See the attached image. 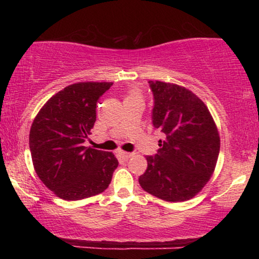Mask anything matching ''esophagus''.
I'll return each instance as SVG.
<instances>
[{
    "mask_svg": "<svg viewBox=\"0 0 259 259\" xmlns=\"http://www.w3.org/2000/svg\"><path fill=\"white\" fill-rule=\"evenodd\" d=\"M119 154L121 155L123 159H128V158H131L133 155V153H130V152H125V151H120Z\"/></svg>",
    "mask_w": 259,
    "mask_h": 259,
    "instance_id": "obj_1",
    "label": "esophagus"
}]
</instances>
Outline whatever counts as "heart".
<instances>
[{
    "label": "heart",
    "mask_w": 259,
    "mask_h": 259,
    "mask_svg": "<svg viewBox=\"0 0 259 259\" xmlns=\"http://www.w3.org/2000/svg\"><path fill=\"white\" fill-rule=\"evenodd\" d=\"M128 98H140V92L137 88H133V90L130 91Z\"/></svg>",
    "instance_id": "b5f03b06"
}]
</instances>
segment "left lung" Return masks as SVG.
Here are the masks:
<instances>
[{
    "label": "left lung",
    "instance_id": "1",
    "mask_svg": "<svg viewBox=\"0 0 259 259\" xmlns=\"http://www.w3.org/2000/svg\"><path fill=\"white\" fill-rule=\"evenodd\" d=\"M154 97L153 126L164 133L158 153L147 155L139 184L162 200L185 201L203 190L214 172L221 138L206 105L176 83L148 81Z\"/></svg>",
    "mask_w": 259,
    "mask_h": 259
}]
</instances>
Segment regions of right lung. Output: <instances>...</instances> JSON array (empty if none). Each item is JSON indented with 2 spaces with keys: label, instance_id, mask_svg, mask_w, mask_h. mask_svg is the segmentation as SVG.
Here are the masks:
<instances>
[{
  "label": "right lung",
  "instance_id": "1",
  "mask_svg": "<svg viewBox=\"0 0 259 259\" xmlns=\"http://www.w3.org/2000/svg\"><path fill=\"white\" fill-rule=\"evenodd\" d=\"M113 82H76L49 99L30 127L29 148L41 182L65 200L93 197L111 184L118 159L83 146L97 120V102Z\"/></svg>",
  "mask_w": 259,
  "mask_h": 259
}]
</instances>
